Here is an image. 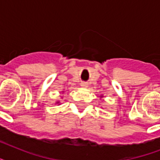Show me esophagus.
<instances>
[{
    "label": "esophagus",
    "instance_id": "obj_1",
    "mask_svg": "<svg viewBox=\"0 0 160 160\" xmlns=\"http://www.w3.org/2000/svg\"><path fill=\"white\" fill-rule=\"evenodd\" d=\"M80 85H81L82 87H88V84L86 82H81L80 83Z\"/></svg>",
    "mask_w": 160,
    "mask_h": 160
}]
</instances>
